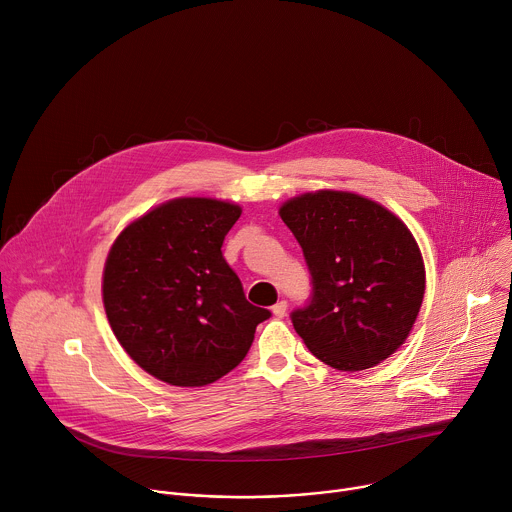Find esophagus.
<instances>
[{"instance_id": "obj_1", "label": "esophagus", "mask_w": 512, "mask_h": 512, "mask_svg": "<svg viewBox=\"0 0 512 512\" xmlns=\"http://www.w3.org/2000/svg\"><path fill=\"white\" fill-rule=\"evenodd\" d=\"M271 310H273V316H275V318H283L285 312H287V302L281 300V302H277Z\"/></svg>"}]
</instances>
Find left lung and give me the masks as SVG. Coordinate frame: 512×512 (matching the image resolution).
I'll list each match as a JSON object with an SVG mask.
<instances>
[{"mask_svg": "<svg viewBox=\"0 0 512 512\" xmlns=\"http://www.w3.org/2000/svg\"><path fill=\"white\" fill-rule=\"evenodd\" d=\"M281 221L298 239L312 296L291 312L310 352L338 371H364L409 336L425 294L419 247L401 218L352 192L287 200Z\"/></svg>", "mask_w": 512, "mask_h": 512, "instance_id": "left-lung-1", "label": "left lung"}]
</instances>
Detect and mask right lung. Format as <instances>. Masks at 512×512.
I'll return each mask as SVG.
<instances>
[{"mask_svg":"<svg viewBox=\"0 0 512 512\" xmlns=\"http://www.w3.org/2000/svg\"><path fill=\"white\" fill-rule=\"evenodd\" d=\"M241 206L176 198L133 221L113 243L103 304L125 352L176 387L214 383L247 356L271 316L247 302L223 241Z\"/></svg>","mask_w":512,"mask_h":512,"instance_id":"add662e5","label":"right lung"}]
</instances>
